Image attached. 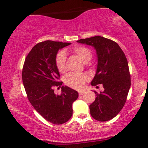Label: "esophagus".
I'll return each mask as SVG.
<instances>
[{
  "label": "esophagus",
  "instance_id": "esophagus-1",
  "mask_svg": "<svg viewBox=\"0 0 148 148\" xmlns=\"http://www.w3.org/2000/svg\"><path fill=\"white\" fill-rule=\"evenodd\" d=\"M84 94H85V91H80V92H79V96L84 95Z\"/></svg>",
  "mask_w": 148,
  "mask_h": 148
}]
</instances>
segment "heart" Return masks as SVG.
I'll use <instances>...</instances> for the list:
<instances>
[{
  "mask_svg": "<svg viewBox=\"0 0 148 148\" xmlns=\"http://www.w3.org/2000/svg\"><path fill=\"white\" fill-rule=\"evenodd\" d=\"M73 53L76 54L84 63L90 60L92 56V53L90 48L84 46H75L71 49ZM56 68L60 73L66 71V54L63 51L58 52L55 58ZM88 80V77L85 74L69 73L64 77V82L66 86L70 88L81 90L84 88L85 84Z\"/></svg>",
  "mask_w": 148,
  "mask_h": 148,
  "instance_id": "1",
  "label": "heart"
}]
</instances>
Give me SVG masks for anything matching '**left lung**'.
Masks as SVG:
<instances>
[{"label": "left lung", "mask_w": 148, "mask_h": 148, "mask_svg": "<svg viewBox=\"0 0 148 148\" xmlns=\"http://www.w3.org/2000/svg\"><path fill=\"white\" fill-rule=\"evenodd\" d=\"M77 42L92 46L96 49L98 67L91 84L93 86L102 84L104 88V92H94L96 97L90 106L91 116L101 122L110 120L124 106L131 86V75L125 54L116 42L102 36Z\"/></svg>", "instance_id": "left-lung-1"}]
</instances>
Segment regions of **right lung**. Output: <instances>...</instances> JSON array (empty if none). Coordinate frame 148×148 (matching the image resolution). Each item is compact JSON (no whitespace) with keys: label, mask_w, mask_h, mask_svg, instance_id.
<instances>
[{"label":"right lung","mask_w":148,"mask_h":148,"mask_svg":"<svg viewBox=\"0 0 148 148\" xmlns=\"http://www.w3.org/2000/svg\"><path fill=\"white\" fill-rule=\"evenodd\" d=\"M71 43L52 40L40 42L26 56L22 80L27 97L35 110L54 125L67 122L73 114L72 104L78 98L77 91L62 86L61 94H55L53 87H60V74L55 58L58 50Z\"/></svg>","instance_id":"right-lung-1"}]
</instances>
